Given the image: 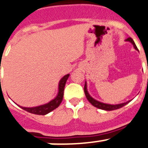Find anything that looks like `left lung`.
Listing matches in <instances>:
<instances>
[{
  "instance_id": "obj_1",
  "label": "left lung",
  "mask_w": 148,
  "mask_h": 148,
  "mask_svg": "<svg viewBox=\"0 0 148 148\" xmlns=\"http://www.w3.org/2000/svg\"><path fill=\"white\" fill-rule=\"evenodd\" d=\"M126 41H128V42H130L131 43L133 44V46H134L135 49L137 50L138 51V48L136 47V44L135 42H133V40L132 39V38L129 37L126 39ZM84 92L85 95H86V97L87 100L89 101L94 106H95V107L98 108V109H101V110H106V111H112V110H118V109H120V108L123 107L124 106H125L126 104H127L128 103L130 102V101H127V102L126 103H120V104H116V105H111V104H106V103H103L99 102V101H96L94 98H92L91 96L89 95V94L87 92V87H86V83H85L84 86Z\"/></svg>"
}]
</instances>
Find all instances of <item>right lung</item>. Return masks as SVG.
I'll return each instance as SVG.
<instances>
[{
    "instance_id": "obj_1",
    "label": "right lung",
    "mask_w": 148,
    "mask_h": 148,
    "mask_svg": "<svg viewBox=\"0 0 148 148\" xmlns=\"http://www.w3.org/2000/svg\"><path fill=\"white\" fill-rule=\"evenodd\" d=\"M69 74L64 76L62 78L61 80L60 81V84H59V92L56 98L49 102L47 104L42 105V106H36V107H32V108H27V107H21L22 108L23 110L25 111L28 112L33 113L35 115H45L47 113H49L50 112L53 111L55 110L56 108L58 107L60 104L61 103L62 98H63V94H64V88H65V83H66L67 79L69 78Z\"/></svg>"
}]
</instances>
